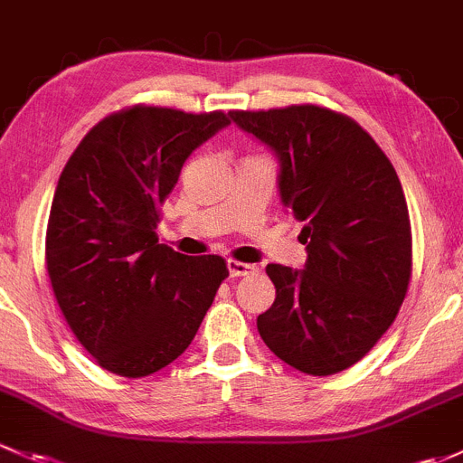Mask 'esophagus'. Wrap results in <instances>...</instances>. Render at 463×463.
<instances>
[{
    "instance_id": "1",
    "label": "esophagus",
    "mask_w": 463,
    "mask_h": 463,
    "mask_svg": "<svg viewBox=\"0 0 463 463\" xmlns=\"http://www.w3.org/2000/svg\"><path fill=\"white\" fill-rule=\"evenodd\" d=\"M227 267H230L232 276H250V274H256V271H259V267L256 265L241 263V260H230Z\"/></svg>"
}]
</instances>
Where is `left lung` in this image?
I'll use <instances>...</instances> for the list:
<instances>
[{
	"mask_svg": "<svg viewBox=\"0 0 463 463\" xmlns=\"http://www.w3.org/2000/svg\"><path fill=\"white\" fill-rule=\"evenodd\" d=\"M230 116L276 151L280 198L305 225V269L267 265L276 301L256 321L260 338L305 374L343 373L408 294L412 232L397 171L359 122L318 104Z\"/></svg>",
	"mask_w": 463,
	"mask_h": 463,
	"instance_id": "obj_1",
	"label": "left lung"
}]
</instances>
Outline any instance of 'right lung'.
I'll list each match as a JSON object with an SVG mask.
<instances>
[{
    "instance_id": "add662e5",
    "label": "right lung",
    "mask_w": 463,
    "mask_h": 463,
    "mask_svg": "<svg viewBox=\"0 0 463 463\" xmlns=\"http://www.w3.org/2000/svg\"><path fill=\"white\" fill-rule=\"evenodd\" d=\"M222 111L133 104L99 120L73 151L51 204L46 271L71 332L113 374L149 376L196 336L222 280V256L158 242L160 204Z\"/></svg>"
}]
</instances>
